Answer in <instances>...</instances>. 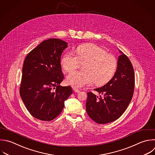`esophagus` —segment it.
<instances>
[{
    "label": "esophagus",
    "instance_id": "obj_1",
    "mask_svg": "<svg viewBox=\"0 0 155 155\" xmlns=\"http://www.w3.org/2000/svg\"><path fill=\"white\" fill-rule=\"evenodd\" d=\"M72 88H73V90L74 92H76V93H79V92L80 91L79 90H78L77 88H74V87H73Z\"/></svg>",
    "mask_w": 155,
    "mask_h": 155
}]
</instances>
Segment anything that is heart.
Here are the masks:
<instances>
[{
  "label": "heart",
  "instance_id": "1",
  "mask_svg": "<svg viewBox=\"0 0 155 155\" xmlns=\"http://www.w3.org/2000/svg\"><path fill=\"white\" fill-rule=\"evenodd\" d=\"M75 53L76 55L71 51L65 53L61 60V66L65 72L71 73L81 64L84 71L69 74L67 84L77 88L94 82L97 85H102L110 81L116 73L117 58L101 47L93 44H84L78 47Z\"/></svg>",
  "mask_w": 155,
  "mask_h": 155
}]
</instances>
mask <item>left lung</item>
Masks as SVG:
<instances>
[{
	"label": "left lung",
	"mask_w": 155,
	"mask_h": 155,
	"mask_svg": "<svg viewBox=\"0 0 155 155\" xmlns=\"http://www.w3.org/2000/svg\"><path fill=\"white\" fill-rule=\"evenodd\" d=\"M134 79L133 65L128 58L122 53L112 79L103 87L94 89L100 96L91 91L87 93L86 110L89 117L100 124L117 119L126 110L132 99Z\"/></svg>",
	"instance_id": "left-lung-1"
}]
</instances>
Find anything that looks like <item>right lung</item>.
<instances>
[{"mask_svg": "<svg viewBox=\"0 0 155 155\" xmlns=\"http://www.w3.org/2000/svg\"><path fill=\"white\" fill-rule=\"evenodd\" d=\"M67 44L59 39L44 41L24 60L20 95L29 113L38 119H55L72 93L71 87L59 85L64 79L61 56Z\"/></svg>", "mask_w": 155, "mask_h": 155, "instance_id": "add662e5", "label": "right lung"}]
</instances>
